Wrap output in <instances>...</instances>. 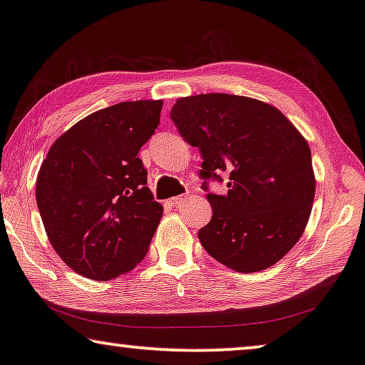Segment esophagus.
Returning <instances> with one entry per match:
<instances>
[{
    "instance_id": "obj_1",
    "label": "esophagus",
    "mask_w": 365,
    "mask_h": 365,
    "mask_svg": "<svg viewBox=\"0 0 365 365\" xmlns=\"http://www.w3.org/2000/svg\"><path fill=\"white\" fill-rule=\"evenodd\" d=\"M188 197L187 195H180V197H175V198H170L168 200V205L170 206H173V208H175V206H180V205H183V201L187 200Z\"/></svg>"
}]
</instances>
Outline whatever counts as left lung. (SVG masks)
I'll use <instances>...</instances> for the list:
<instances>
[{"mask_svg": "<svg viewBox=\"0 0 365 365\" xmlns=\"http://www.w3.org/2000/svg\"><path fill=\"white\" fill-rule=\"evenodd\" d=\"M170 118L201 154V188L213 208L201 246L237 272L270 267L303 235L314 200L312 152L277 108L246 96L210 93L177 100ZM230 173L228 193L207 183Z\"/></svg>", "mask_w": 365, "mask_h": 365, "instance_id": "obj_1", "label": "left lung"}]
</instances>
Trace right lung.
Here are the masks:
<instances>
[{"label":"right lung","mask_w":365,"mask_h":365,"mask_svg":"<svg viewBox=\"0 0 365 365\" xmlns=\"http://www.w3.org/2000/svg\"><path fill=\"white\" fill-rule=\"evenodd\" d=\"M162 101H126L86 116L42 162L37 208L47 237L77 274L111 280L149 251L162 206L138 154L160 123Z\"/></svg>","instance_id":"right-lung-1"}]
</instances>
